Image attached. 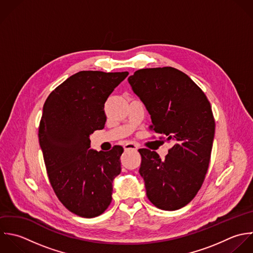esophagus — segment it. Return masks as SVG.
<instances>
[{"label":"esophagus","instance_id":"obj_1","mask_svg":"<svg viewBox=\"0 0 253 253\" xmlns=\"http://www.w3.org/2000/svg\"><path fill=\"white\" fill-rule=\"evenodd\" d=\"M124 150H125V152L130 151V150L136 151V150H138V146H137V144H135L133 142H130V143H127V144L124 145Z\"/></svg>","mask_w":253,"mask_h":253}]
</instances>
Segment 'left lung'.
<instances>
[{
  "label": "left lung",
  "mask_w": 253,
  "mask_h": 253,
  "mask_svg": "<svg viewBox=\"0 0 253 253\" xmlns=\"http://www.w3.org/2000/svg\"><path fill=\"white\" fill-rule=\"evenodd\" d=\"M128 82L151 115L150 130L174 144L165 160L139 150L147 197L159 209H180L196 196L209 168L215 135L211 104L186 74L172 67L141 69Z\"/></svg>",
  "instance_id": "8db88e82"
}]
</instances>
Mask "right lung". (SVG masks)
<instances>
[{"label": "right lung", "mask_w": 253, "mask_h": 253, "mask_svg": "<svg viewBox=\"0 0 253 253\" xmlns=\"http://www.w3.org/2000/svg\"><path fill=\"white\" fill-rule=\"evenodd\" d=\"M128 72L81 71L47 97L38 137L50 184L60 202L83 218L101 215L112 200L123 148L89 150V135L104 128V103Z\"/></svg>", "instance_id": "obj_1"}]
</instances>
